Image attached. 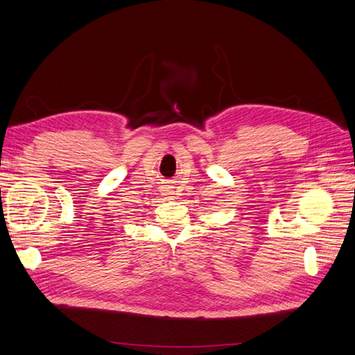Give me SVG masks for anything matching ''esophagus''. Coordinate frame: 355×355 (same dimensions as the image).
Returning a JSON list of instances; mask_svg holds the SVG:
<instances>
[{"instance_id":"1","label":"esophagus","mask_w":355,"mask_h":355,"mask_svg":"<svg viewBox=\"0 0 355 355\" xmlns=\"http://www.w3.org/2000/svg\"><path fill=\"white\" fill-rule=\"evenodd\" d=\"M173 193L171 191H168V193H165V196H167V198H173V196H171Z\"/></svg>"}]
</instances>
